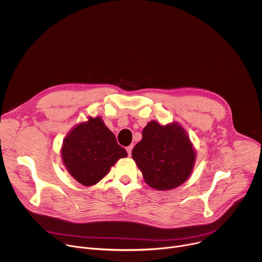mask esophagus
Segmentation results:
<instances>
[{
  "label": "esophagus",
  "instance_id": "1",
  "mask_svg": "<svg viewBox=\"0 0 262 262\" xmlns=\"http://www.w3.org/2000/svg\"><path fill=\"white\" fill-rule=\"evenodd\" d=\"M132 150H133V145H129V146L126 147V151H127V154H128L129 157H130V155H132Z\"/></svg>",
  "mask_w": 262,
  "mask_h": 262
}]
</instances>
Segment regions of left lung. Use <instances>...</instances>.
Wrapping results in <instances>:
<instances>
[{
  "label": "left lung",
  "instance_id": "obj_1",
  "mask_svg": "<svg viewBox=\"0 0 262 262\" xmlns=\"http://www.w3.org/2000/svg\"><path fill=\"white\" fill-rule=\"evenodd\" d=\"M132 157L145 182L158 191L173 190L188 179L196 162L193 144L177 122H148Z\"/></svg>",
  "mask_w": 262,
  "mask_h": 262
}]
</instances>
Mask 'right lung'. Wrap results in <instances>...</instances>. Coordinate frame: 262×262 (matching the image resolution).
<instances>
[{
	"mask_svg": "<svg viewBox=\"0 0 262 262\" xmlns=\"http://www.w3.org/2000/svg\"><path fill=\"white\" fill-rule=\"evenodd\" d=\"M61 156L67 172L81 184L90 186L99 182L127 152L98 116L89 117L67 134Z\"/></svg>",
	"mask_w": 262,
	"mask_h": 262,
	"instance_id": "right-lung-1",
	"label": "right lung"
}]
</instances>
